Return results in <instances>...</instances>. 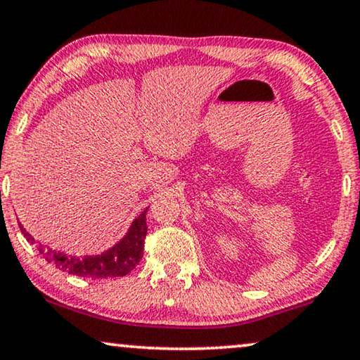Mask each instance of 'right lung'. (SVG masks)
I'll list each match as a JSON object with an SVG mask.
<instances>
[{"mask_svg":"<svg viewBox=\"0 0 360 360\" xmlns=\"http://www.w3.org/2000/svg\"><path fill=\"white\" fill-rule=\"evenodd\" d=\"M146 210L148 209H145L131 221L127 235L117 245L108 251H104L99 256H67L63 252L50 250V248H45L42 245H39V251L45 261L53 264L60 271L68 272V274L79 277H93V279L124 277L130 271H134L135 266L143 257L145 236L146 231H148V226H146ZM19 229H21L22 235L27 238V241L34 245L35 240L29 235L21 224H19Z\"/></svg>","mask_w":360,"mask_h":360,"instance_id":"1","label":"right lung"}]
</instances>
